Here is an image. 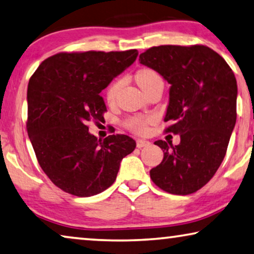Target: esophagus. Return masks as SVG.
<instances>
[{
  "instance_id": "1",
  "label": "esophagus",
  "mask_w": 254,
  "mask_h": 254,
  "mask_svg": "<svg viewBox=\"0 0 254 254\" xmlns=\"http://www.w3.org/2000/svg\"><path fill=\"white\" fill-rule=\"evenodd\" d=\"M150 145L149 141H147V140H143V139H138L137 140V147L138 148H142V147H148Z\"/></svg>"
}]
</instances>
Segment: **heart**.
<instances>
[{
    "instance_id": "heart-1",
    "label": "heart",
    "mask_w": 254,
    "mask_h": 254,
    "mask_svg": "<svg viewBox=\"0 0 254 254\" xmlns=\"http://www.w3.org/2000/svg\"><path fill=\"white\" fill-rule=\"evenodd\" d=\"M156 77H160V76H158V75L155 73L154 70L141 69V70L138 71L137 75H135V81H137L138 85L143 91ZM120 86H121L120 81H116V82L112 83V84L109 85V88L107 90V93H106L108 101L114 100V98L116 96L117 91H119V89H120ZM148 122H149V120L133 119V120L128 121L127 126H128V127L132 128V130H134L135 132H145L147 130V124H148Z\"/></svg>"
}]
</instances>
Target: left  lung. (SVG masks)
<instances>
[{"instance_id":"1","label":"left lung","mask_w":254,"mask_h":254,"mask_svg":"<svg viewBox=\"0 0 254 254\" xmlns=\"http://www.w3.org/2000/svg\"><path fill=\"white\" fill-rule=\"evenodd\" d=\"M170 84L164 122L179 145L157 140L163 161L150 170L156 186L188 195L210 181L224 161L236 123L237 82L221 56L204 45H160L139 56Z\"/></svg>"}]
</instances>
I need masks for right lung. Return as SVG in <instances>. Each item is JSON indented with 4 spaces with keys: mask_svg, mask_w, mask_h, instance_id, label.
Here are the masks:
<instances>
[{
    "mask_svg": "<svg viewBox=\"0 0 254 254\" xmlns=\"http://www.w3.org/2000/svg\"><path fill=\"white\" fill-rule=\"evenodd\" d=\"M137 50L58 54L45 59L27 89V132L41 168L57 187L88 197L112 186L121 161L135 148L126 134L98 139L90 121H101L100 92L135 62Z\"/></svg>",
    "mask_w": 254,
    "mask_h": 254,
    "instance_id": "add662e5",
    "label": "right lung"
}]
</instances>
